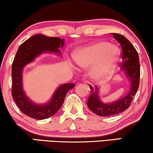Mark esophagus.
<instances>
[{"label": "esophagus", "instance_id": "34e87169", "mask_svg": "<svg viewBox=\"0 0 153 153\" xmlns=\"http://www.w3.org/2000/svg\"><path fill=\"white\" fill-rule=\"evenodd\" d=\"M85 85L87 86V87H88V89H89V91L94 92V91H95V90H94V87L91 83H90L89 82H88V81H85Z\"/></svg>", "mask_w": 153, "mask_h": 153}]
</instances>
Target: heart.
Wrapping results in <instances>:
<instances>
[{
    "instance_id": "1",
    "label": "heart",
    "mask_w": 153,
    "mask_h": 153,
    "mask_svg": "<svg viewBox=\"0 0 153 153\" xmlns=\"http://www.w3.org/2000/svg\"><path fill=\"white\" fill-rule=\"evenodd\" d=\"M120 58L117 46L106 41H99L77 51L74 55L75 63L82 68L94 66L92 76L102 79L110 75Z\"/></svg>"
}]
</instances>
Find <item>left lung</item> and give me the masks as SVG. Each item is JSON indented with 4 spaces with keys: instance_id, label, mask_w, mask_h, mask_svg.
<instances>
[{
    "instance_id": "1",
    "label": "left lung",
    "mask_w": 153,
    "mask_h": 153,
    "mask_svg": "<svg viewBox=\"0 0 153 153\" xmlns=\"http://www.w3.org/2000/svg\"><path fill=\"white\" fill-rule=\"evenodd\" d=\"M114 38L120 44L122 48L121 70L130 82L129 93L123 97L109 103H105L99 98V88L96 87L87 101V106L96 114L109 117L118 114L130 107L133 97L137 93L140 79V64L138 53L128 39L120 34L113 33Z\"/></svg>"
}]
</instances>
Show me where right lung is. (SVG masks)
Wrapping results in <instances>:
<instances>
[{
	"mask_svg": "<svg viewBox=\"0 0 153 153\" xmlns=\"http://www.w3.org/2000/svg\"><path fill=\"white\" fill-rule=\"evenodd\" d=\"M64 39L35 34L19 46L12 66V95L19 109L25 115L34 119L42 120L55 115L63 104L66 94L75 87L74 83L64 84L56 89L52 98L46 104H36L30 100L23 89V69L27 64L44 53L61 54Z\"/></svg>",
	"mask_w": 153,
	"mask_h": 153,
	"instance_id": "right-lung-1",
	"label": "right lung"
}]
</instances>
